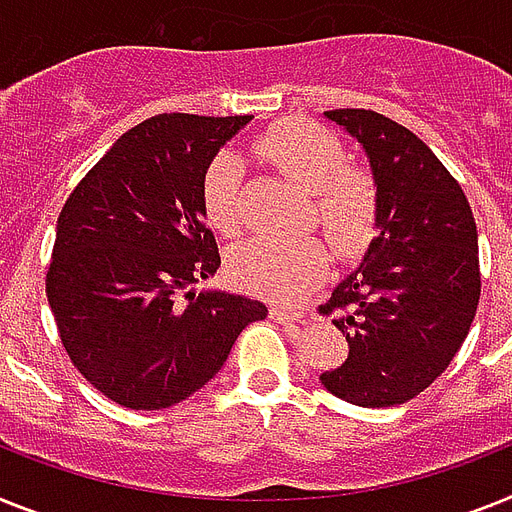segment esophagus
I'll return each instance as SVG.
<instances>
[{
	"mask_svg": "<svg viewBox=\"0 0 512 512\" xmlns=\"http://www.w3.org/2000/svg\"><path fill=\"white\" fill-rule=\"evenodd\" d=\"M272 319H277L280 324H293V322H303L306 319V314L303 311H298V308H285V306H272Z\"/></svg>",
	"mask_w": 512,
	"mask_h": 512,
	"instance_id": "esophagus-1",
	"label": "esophagus"
}]
</instances>
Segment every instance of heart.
I'll use <instances>...</instances> for the list:
<instances>
[{
  "instance_id": "obj_1",
  "label": "heart",
  "mask_w": 512,
  "mask_h": 512,
  "mask_svg": "<svg viewBox=\"0 0 512 512\" xmlns=\"http://www.w3.org/2000/svg\"><path fill=\"white\" fill-rule=\"evenodd\" d=\"M256 154L290 183L311 193L308 222L319 225L345 259L361 256L379 230L382 193L377 177L348 162L345 143L316 122L290 120L253 141ZM201 209L219 235L243 227V185L235 156L217 154L201 180ZM235 280L253 293L298 301L329 272V251L319 238H253L232 248Z\"/></svg>"
}]
</instances>
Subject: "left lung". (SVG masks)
I'll use <instances>...</instances> for the list:
<instances>
[{
	"label": "left lung",
	"mask_w": 512,
	"mask_h": 512,
	"mask_svg": "<svg viewBox=\"0 0 512 512\" xmlns=\"http://www.w3.org/2000/svg\"><path fill=\"white\" fill-rule=\"evenodd\" d=\"M324 114L369 154L382 214L361 266L319 308L350 348L322 384L363 408L408 403L450 366L474 322L481 295L474 214L458 180L400 122L371 109Z\"/></svg>",
	"instance_id": "8db88e82"
}]
</instances>
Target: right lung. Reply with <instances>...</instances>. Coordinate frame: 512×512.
<instances>
[{
	"label": "right lung",
	"instance_id": "obj_1",
	"mask_svg": "<svg viewBox=\"0 0 512 512\" xmlns=\"http://www.w3.org/2000/svg\"><path fill=\"white\" fill-rule=\"evenodd\" d=\"M251 114H156L122 135L57 219L46 298L75 369L133 411L183 403L266 316L246 295L190 285L217 272L201 209L209 162Z\"/></svg>",
	"mask_w": 512,
	"mask_h": 512
}]
</instances>
